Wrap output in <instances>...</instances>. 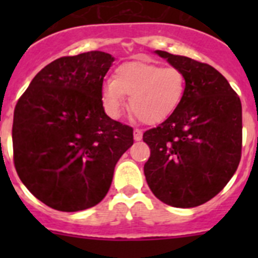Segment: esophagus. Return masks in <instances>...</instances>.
Instances as JSON below:
<instances>
[{"instance_id":"34e87169","label":"esophagus","mask_w":258,"mask_h":258,"mask_svg":"<svg viewBox=\"0 0 258 258\" xmlns=\"http://www.w3.org/2000/svg\"><path fill=\"white\" fill-rule=\"evenodd\" d=\"M133 136H134V141H141L142 140V131H140V129H134L133 132Z\"/></svg>"}]
</instances>
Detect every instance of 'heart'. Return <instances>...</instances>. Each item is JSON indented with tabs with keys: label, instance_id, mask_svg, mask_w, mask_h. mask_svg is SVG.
<instances>
[{
	"label": "heart",
	"instance_id": "obj_1",
	"mask_svg": "<svg viewBox=\"0 0 258 258\" xmlns=\"http://www.w3.org/2000/svg\"><path fill=\"white\" fill-rule=\"evenodd\" d=\"M184 92L186 76L179 68L134 60L118 66L113 79L104 81L101 101L104 111L117 118L129 97V108L141 121L159 124L175 112Z\"/></svg>",
	"mask_w": 258,
	"mask_h": 258
}]
</instances>
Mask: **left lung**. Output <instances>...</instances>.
I'll return each instance as SVG.
<instances>
[{
    "mask_svg": "<svg viewBox=\"0 0 258 258\" xmlns=\"http://www.w3.org/2000/svg\"><path fill=\"white\" fill-rule=\"evenodd\" d=\"M186 76L181 104L159 126L145 132L151 155L145 175L168 206L194 208L214 198L236 172L241 155V103L212 66L155 50Z\"/></svg>",
    "mask_w": 258,
    "mask_h": 258,
    "instance_id": "8db88e82",
    "label": "left lung"
}]
</instances>
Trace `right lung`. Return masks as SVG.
<instances>
[{"mask_svg": "<svg viewBox=\"0 0 258 258\" xmlns=\"http://www.w3.org/2000/svg\"><path fill=\"white\" fill-rule=\"evenodd\" d=\"M113 58L88 51L55 59L33 77L14 111V164L38 200L61 212L101 203L133 129L106 115L103 79Z\"/></svg>", "mask_w": 258, "mask_h": 258, "instance_id": "add662e5", "label": "right lung"}]
</instances>
